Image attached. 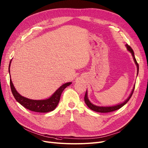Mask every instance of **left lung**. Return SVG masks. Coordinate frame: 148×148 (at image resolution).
Masks as SVG:
<instances>
[{"instance_id":"left-lung-1","label":"left lung","mask_w":148,"mask_h":148,"mask_svg":"<svg viewBox=\"0 0 148 148\" xmlns=\"http://www.w3.org/2000/svg\"><path fill=\"white\" fill-rule=\"evenodd\" d=\"M126 46L127 47V49H128V51H130V52L131 53L133 57H134V62L135 63H136V65L137 66V74L138 73V63L137 62V60L136 59V57H135L134 56V51L132 50V49L131 48V47L128 45L127 44L126 45ZM134 88L135 87H134L132 91L131 92V94H130V97L127 98V99H126L123 103H121V104H119L118 105H116V106H109V107H103V106H95V105H94L93 104H92L91 102L89 101V100H88V96H87V92L86 91V93H85V97H84V100H85V103L86 104V105L88 106V108L89 109H91V110L92 111H94L95 112H101V113H106V112H112V111H116L117 110H119V109L121 108L122 106H123L126 103L130 100V99H131V97H132V95L134 92Z\"/></svg>"}]
</instances>
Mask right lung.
Returning <instances> with one entry per match:
<instances>
[{"mask_svg":"<svg viewBox=\"0 0 148 148\" xmlns=\"http://www.w3.org/2000/svg\"><path fill=\"white\" fill-rule=\"evenodd\" d=\"M11 61L9 65V73H10V67ZM10 82L11 92L15 99L24 108L28 109V110L30 111L37 112H48L53 111L59 103L62 92H63V90L68 86L71 84V82L65 83V84L61 86L58 89H57L50 98L48 99L42 100H35L24 97L21 95L19 94L17 92L14 86H13V84H12L11 79Z\"/></svg>","mask_w":148,"mask_h":148,"instance_id":"add662e5","label":"right lung"}]
</instances>
